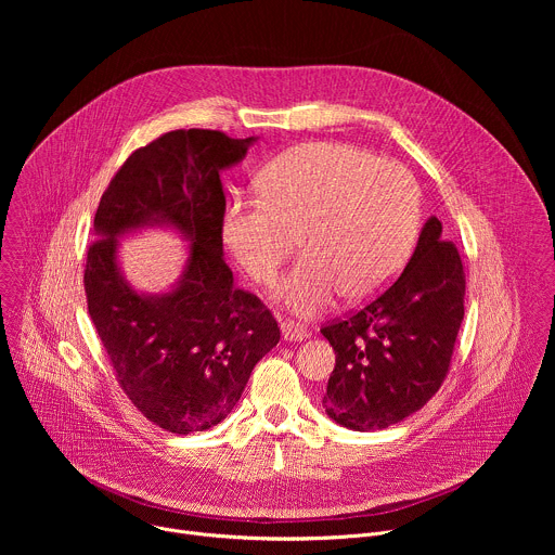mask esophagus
Segmentation results:
<instances>
[{"label":"esophagus","mask_w":555,"mask_h":555,"mask_svg":"<svg viewBox=\"0 0 555 555\" xmlns=\"http://www.w3.org/2000/svg\"><path fill=\"white\" fill-rule=\"evenodd\" d=\"M281 336L285 343H298V340L307 338V330L294 321H285V323H281Z\"/></svg>","instance_id":"34e87169"}]
</instances>
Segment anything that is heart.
<instances>
[{"mask_svg": "<svg viewBox=\"0 0 555 555\" xmlns=\"http://www.w3.org/2000/svg\"><path fill=\"white\" fill-rule=\"evenodd\" d=\"M422 221L411 171L343 142L283 151L263 171L261 195L232 199L221 234L244 272L276 281L298 236V263L279 298L298 315L323 313L345 294H377L409 261Z\"/></svg>", "mask_w": 555, "mask_h": 555, "instance_id": "obj_1", "label": "heart"}]
</instances>
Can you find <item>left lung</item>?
Segmentation results:
<instances>
[{
	"label": "left lung",
	"mask_w": 555,
	"mask_h": 555,
	"mask_svg": "<svg viewBox=\"0 0 555 555\" xmlns=\"http://www.w3.org/2000/svg\"><path fill=\"white\" fill-rule=\"evenodd\" d=\"M463 296L459 250L430 217L404 272L362 309L321 330L336 351L325 413L345 428L373 433L424 409L448 375Z\"/></svg>",
	"instance_id": "1"
}]
</instances>
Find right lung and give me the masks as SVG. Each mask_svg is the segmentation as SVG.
Segmentation results:
<instances>
[{
    "label": "right lung",
    "instance_id": "add662e5",
    "mask_svg": "<svg viewBox=\"0 0 555 555\" xmlns=\"http://www.w3.org/2000/svg\"><path fill=\"white\" fill-rule=\"evenodd\" d=\"M253 142L212 129L169 131L127 157L94 217L83 276L92 323L131 404L176 435L225 420L281 340L272 311L234 287L223 261L219 173ZM144 224H173L192 242L179 285L160 297L138 295L115 259L117 236Z\"/></svg>",
    "mask_w": 555,
    "mask_h": 555
}]
</instances>
